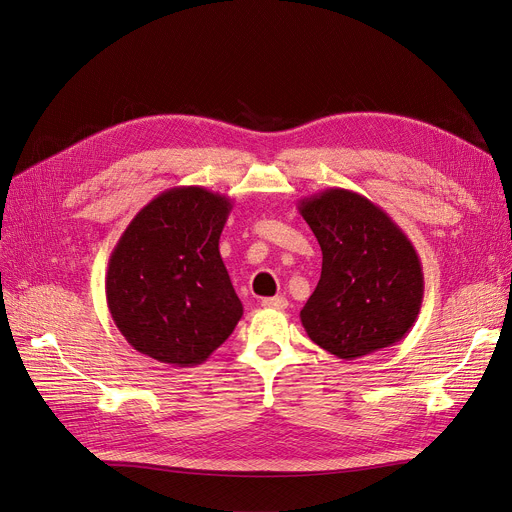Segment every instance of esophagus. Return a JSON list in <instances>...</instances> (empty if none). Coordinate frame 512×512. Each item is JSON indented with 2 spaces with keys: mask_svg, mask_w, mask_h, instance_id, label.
Returning <instances> with one entry per match:
<instances>
[{
  "mask_svg": "<svg viewBox=\"0 0 512 512\" xmlns=\"http://www.w3.org/2000/svg\"><path fill=\"white\" fill-rule=\"evenodd\" d=\"M261 307L282 311V309H286V307H288V301H286L284 297H270V299H263V301H261Z\"/></svg>",
  "mask_w": 512,
  "mask_h": 512,
  "instance_id": "esophagus-1",
  "label": "esophagus"
}]
</instances>
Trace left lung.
Returning <instances> with one entry per match:
<instances>
[{"label":"left lung","instance_id":"left-lung-1","mask_svg":"<svg viewBox=\"0 0 512 512\" xmlns=\"http://www.w3.org/2000/svg\"><path fill=\"white\" fill-rule=\"evenodd\" d=\"M321 255V278L301 309L307 336L353 361L409 334L423 303L421 261L409 236L367 197L326 188L299 201Z\"/></svg>","mask_w":512,"mask_h":512}]
</instances>
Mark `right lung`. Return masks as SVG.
I'll list each match as a JSON object with an SVG mask.
<instances>
[{
  "label": "right lung",
  "instance_id": "1",
  "mask_svg": "<svg viewBox=\"0 0 512 512\" xmlns=\"http://www.w3.org/2000/svg\"><path fill=\"white\" fill-rule=\"evenodd\" d=\"M232 199L174 186L151 199L122 232L105 274V299L126 342L159 363L209 359L242 317L220 255Z\"/></svg>",
  "mask_w": 512,
  "mask_h": 512
}]
</instances>
